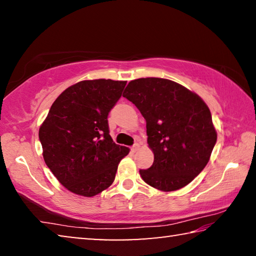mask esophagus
<instances>
[{"label": "esophagus", "instance_id": "esophagus-1", "mask_svg": "<svg viewBox=\"0 0 256 256\" xmlns=\"http://www.w3.org/2000/svg\"><path fill=\"white\" fill-rule=\"evenodd\" d=\"M138 148H140V144H134V146H132V151H133V152H136V151L138 150Z\"/></svg>", "mask_w": 256, "mask_h": 256}]
</instances>
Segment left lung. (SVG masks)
<instances>
[{"label": "left lung", "instance_id": "obj_1", "mask_svg": "<svg viewBox=\"0 0 256 256\" xmlns=\"http://www.w3.org/2000/svg\"><path fill=\"white\" fill-rule=\"evenodd\" d=\"M123 97L146 122L154 160L140 175L152 188L172 192L190 184L209 162L216 131L209 107L196 92L162 78L128 82Z\"/></svg>", "mask_w": 256, "mask_h": 256}]
</instances>
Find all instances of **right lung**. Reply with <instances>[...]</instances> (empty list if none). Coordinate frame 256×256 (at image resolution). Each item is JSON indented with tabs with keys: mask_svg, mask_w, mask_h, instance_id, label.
I'll return each mask as SVG.
<instances>
[{
	"mask_svg": "<svg viewBox=\"0 0 256 256\" xmlns=\"http://www.w3.org/2000/svg\"><path fill=\"white\" fill-rule=\"evenodd\" d=\"M125 84L110 79L78 82L56 98L40 125L42 157L70 192L86 198L102 193L130 152L112 141L107 120Z\"/></svg>",
	"mask_w": 256,
	"mask_h": 256,
	"instance_id": "obj_1",
	"label": "right lung"
}]
</instances>
